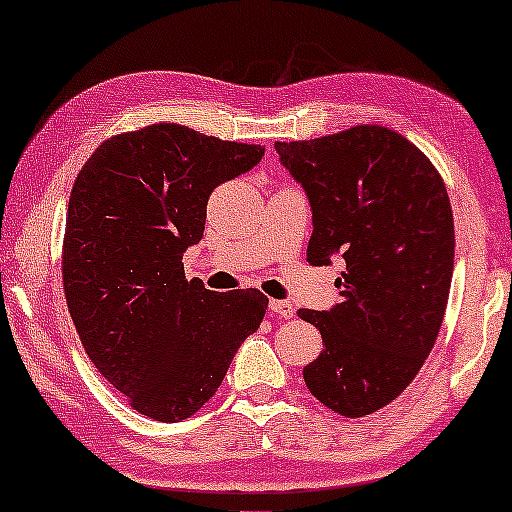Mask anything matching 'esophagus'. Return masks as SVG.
<instances>
[{"instance_id":"obj_1","label":"esophagus","mask_w":512,"mask_h":512,"mask_svg":"<svg viewBox=\"0 0 512 512\" xmlns=\"http://www.w3.org/2000/svg\"><path fill=\"white\" fill-rule=\"evenodd\" d=\"M270 312L277 314V317H282V319H291L293 314H296V310H293V305L289 303V300H270Z\"/></svg>"}]
</instances>
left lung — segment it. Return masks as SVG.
Returning <instances> with one entry per match:
<instances>
[{
  "mask_svg": "<svg viewBox=\"0 0 512 512\" xmlns=\"http://www.w3.org/2000/svg\"><path fill=\"white\" fill-rule=\"evenodd\" d=\"M275 151L310 202L307 261L347 265L340 303L298 310L324 340L305 384L338 415H370L415 380L443 324L454 268L447 188L415 144L382 125Z\"/></svg>",
  "mask_w": 512,
  "mask_h": 512,
  "instance_id": "left-lung-1",
  "label": "left lung"
}]
</instances>
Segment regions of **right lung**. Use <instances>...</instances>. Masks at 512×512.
I'll return each instance as SVG.
<instances>
[{
    "mask_svg": "<svg viewBox=\"0 0 512 512\" xmlns=\"http://www.w3.org/2000/svg\"><path fill=\"white\" fill-rule=\"evenodd\" d=\"M265 146L153 123L100 144L74 181L62 282L83 349L132 408L156 422L198 412L258 331L268 298L188 282L207 200L261 163Z\"/></svg>",
    "mask_w": 512,
    "mask_h": 512,
    "instance_id": "obj_1",
    "label": "right lung"
}]
</instances>
